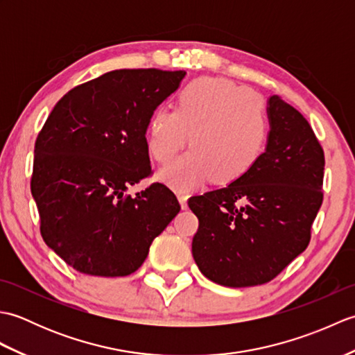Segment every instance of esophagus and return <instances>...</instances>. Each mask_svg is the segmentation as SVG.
Masks as SVG:
<instances>
[{"instance_id":"esophagus-1","label":"esophagus","mask_w":355,"mask_h":355,"mask_svg":"<svg viewBox=\"0 0 355 355\" xmlns=\"http://www.w3.org/2000/svg\"><path fill=\"white\" fill-rule=\"evenodd\" d=\"M187 198H189V195L186 192H178V200H180V205H182V209L187 207Z\"/></svg>"}]
</instances>
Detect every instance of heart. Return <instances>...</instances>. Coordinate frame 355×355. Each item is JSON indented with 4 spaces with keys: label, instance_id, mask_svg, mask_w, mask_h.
<instances>
[{
    "label": "heart",
    "instance_id": "heart-1",
    "mask_svg": "<svg viewBox=\"0 0 355 355\" xmlns=\"http://www.w3.org/2000/svg\"><path fill=\"white\" fill-rule=\"evenodd\" d=\"M270 119L259 96L225 79H197L178 94L177 108H157L148 123L146 145L157 162L168 163L191 137V150L160 171L177 191L212 182H236L267 148Z\"/></svg>",
    "mask_w": 355,
    "mask_h": 355
}]
</instances>
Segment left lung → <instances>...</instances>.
Listing matches in <instances>:
<instances>
[{"mask_svg":"<svg viewBox=\"0 0 355 355\" xmlns=\"http://www.w3.org/2000/svg\"><path fill=\"white\" fill-rule=\"evenodd\" d=\"M267 112L259 162L236 182L187 201L200 221L195 262L210 281L233 288L267 284L297 258L323 201L325 155L313 128L279 96Z\"/></svg>","mask_w":355,"mask_h":355,"instance_id":"1","label":"left lung"}]
</instances>
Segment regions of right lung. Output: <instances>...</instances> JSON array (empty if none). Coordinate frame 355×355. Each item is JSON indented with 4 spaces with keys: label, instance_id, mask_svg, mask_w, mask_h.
I'll list each match as a JSON object with an SVG mask.
<instances>
[{
    "label": "right lung",
    "instance_id": "obj_1",
    "mask_svg": "<svg viewBox=\"0 0 355 355\" xmlns=\"http://www.w3.org/2000/svg\"><path fill=\"white\" fill-rule=\"evenodd\" d=\"M186 71L114 70L70 89L35 143L30 189L44 243L80 273L119 277L145 262L180 212L171 189L149 177L146 130Z\"/></svg>",
    "mask_w": 355,
    "mask_h": 355
}]
</instances>
